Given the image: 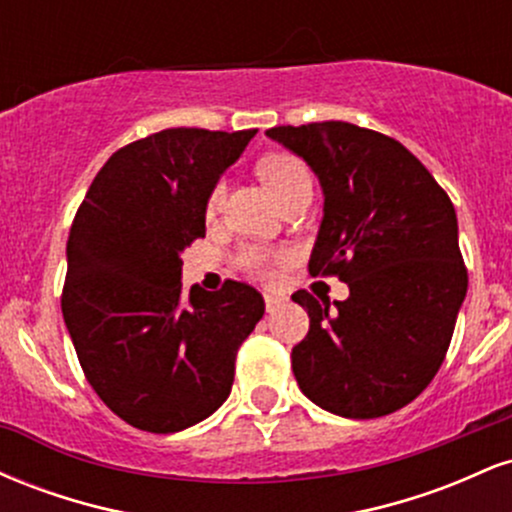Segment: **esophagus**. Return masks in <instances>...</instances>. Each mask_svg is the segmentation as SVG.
Listing matches in <instances>:
<instances>
[{
  "mask_svg": "<svg viewBox=\"0 0 512 512\" xmlns=\"http://www.w3.org/2000/svg\"><path fill=\"white\" fill-rule=\"evenodd\" d=\"M284 303H286V298L272 296V293H264V308H267V313H276V310H279Z\"/></svg>",
  "mask_w": 512,
  "mask_h": 512,
  "instance_id": "34e87169",
  "label": "esophagus"
}]
</instances>
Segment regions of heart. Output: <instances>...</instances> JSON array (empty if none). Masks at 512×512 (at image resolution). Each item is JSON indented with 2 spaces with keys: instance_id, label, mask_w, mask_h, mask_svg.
I'll return each instance as SVG.
<instances>
[{
  "instance_id": "1",
  "label": "heart",
  "mask_w": 512,
  "mask_h": 512,
  "mask_svg": "<svg viewBox=\"0 0 512 512\" xmlns=\"http://www.w3.org/2000/svg\"><path fill=\"white\" fill-rule=\"evenodd\" d=\"M260 175H262V180L269 185V190H272L274 195L279 197V202L284 197H289L291 192H296L298 187L310 185L308 170H305V166L301 161H298V158H293L289 154L264 156L260 161ZM223 195H226L223 185H216L214 192H211L209 202H207V214L209 216H214L216 211H219L221 202H223ZM243 262L248 264L250 269H255V272H267L272 257H269L267 252H262V250H245Z\"/></svg>"
}]
</instances>
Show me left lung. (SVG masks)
<instances>
[{
    "label": "left lung",
    "instance_id": "8db88e82",
    "mask_svg": "<svg viewBox=\"0 0 512 512\" xmlns=\"http://www.w3.org/2000/svg\"><path fill=\"white\" fill-rule=\"evenodd\" d=\"M320 180L310 274L349 286L346 301L293 293L310 330L293 346L298 387L346 419L402 409L431 383L467 296L457 214L407 146L351 122L267 129Z\"/></svg>",
    "mask_w": 512,
    "mask_h": 512
}]
</instances>
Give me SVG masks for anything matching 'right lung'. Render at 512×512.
<instances>
[{"mask_svg":"<svg viewBox=\"0 0 512 512\" xmlns=\"http://www.w3.org/2000/svg\"><path fill=\"white\" fill-rule=\"evenodd\" d=\"M257 129L175 127L115 151L67 240L62 315L96 395L129 426L178 433L231 395L238 346L264 315L252 286L182 293L216 182Z\"/></svg>","mask_w":512,"mask_h":512,"instance_id":"add662e5","label":"right lung"}]
</instances>
